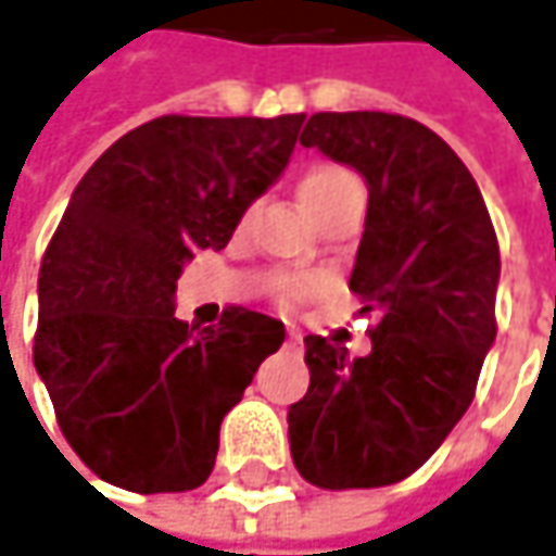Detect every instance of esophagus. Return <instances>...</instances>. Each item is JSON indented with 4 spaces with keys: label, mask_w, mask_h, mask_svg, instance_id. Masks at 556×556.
I'll list each match as a JSON object with an SVG mask.
<instances>
[{
    "label": "esophagus",
    "mask_w": 556,
    "mask_h": 556,
    "mask_svg": "<svg viewBox=\"0 0 556 556\" xmlns=\"http://www.w3.org/2000/svg\"><path fill=\"white\" fill-rule=\"evenodd\" d=\"M286 346H292V350H295V346H299V337H295V333H289V337H286Z\"/></svg>",
    "instance_id": "esophagus-1"
}]
</instances>
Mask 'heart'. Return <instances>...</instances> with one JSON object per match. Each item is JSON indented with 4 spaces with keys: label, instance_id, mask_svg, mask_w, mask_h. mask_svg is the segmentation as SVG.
<instances>
[{
    "label": "heart",
    "instance_id": "b5f03b06",
    "mask_svg": "<svg viewBox=\"0 0 556 556\" xmlns=\"http://www.w3.org/2000/svg\"><path fill=\"white\" fill-rule=\"evenodd\" d=\"M359 190H363V184L350 175L346 168H340V165H315L299 180V200L312 213V219H318L328 206L340 203L350 193H359ZM302 261H308V257H302ZM282 292H286V299H295L302 292V286L299 282H286Z\"/></svg>",
    "mask_w": 556,
    "mask_h": 556
}]
</instances>
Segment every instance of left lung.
I'll list each match as a JSON object with an SVG mask.
<instances>
[{
	"label": "left lung",
	"instance_id": "8db88e82",
	"mask_svg": "<svg viewBox=\"0 0 556 556\" xmlns=\"http://www.w3.org/2000/svg\"><path fill=\"white\" fill-rule=\"evenodd\" d=\"M299 142L369 187L350 289L376 328L359 359L305 337L312 384L286 414L289 452L315 486H388L414 475L475 401L496 340V231L465 162L410 117L312 114Z\"/></svg>",
	"mask_w": 556,
	"mask_h": 556
}]
</instances>
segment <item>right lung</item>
Listing matches in <instances>:
<instances>
[{
  "instance_id": "right-lung-1",
  "label": "right lung",
  "mask_w": 556,
  "mask_h": 556,
  "mask_svg": "<svg viewBox=\"0 0 556 556\" xmlns=\"http://www.w3.org/2000/svg\"><path fill=\"white\" fill-rule=\"evenodd\" d=\"M302 121L159 117L78 180L40 264L34 366L101 480L180 493L210 478L223 417L286 328L248 308L190 328L175 318L177 279L277 184Z\"/></svg>"
}]
</instances>
